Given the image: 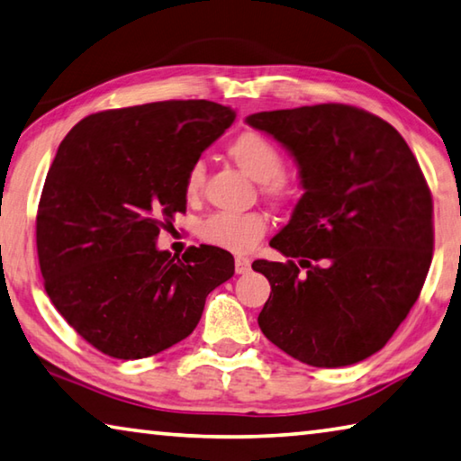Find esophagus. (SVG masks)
I'll list each match as a JSON object with an SVG mask.
<instances>
[{"mask_svg": "<svg viewBox=\"0 0 461 461\" xmlns=\"http://www.w3.org/2000/svg\"><path fill=\"white\" fill-rule=\"evenodd\" d=\"M251 269V259L249 257H237L235 259V271L239 273V276H245V273Z\"/></svg>", "mask_w": 461, "mask_h": 461, "instance_id": "obj_1", "label": "esophagus"}]
</instances>
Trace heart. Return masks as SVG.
<instances>
[{
    "mask_svg": "<svg viewBox=\"0 0 461 461\" xmlns=\"http://www.w3.org/2000/svg\"><path fill=\"white\" fill-rule=\"evenodd\" d=\"M229 156L253 180L263 182V190L276 200L295 196L294 184L287 180L285 158L267 137L257 131L237 135L229 145ZM204 180V167L200 161L192 164L184 177L185 198H196ZM267 232V218L259 212H214L198 226V235L208 245L232 253H245L259 243Z\"/></svg>",
    "mask_w": 461,
    "mask_h": 461,
    "instance_id": "heart-1",
    "label": "heart"
}]
</instances>
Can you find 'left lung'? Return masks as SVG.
Returning <instances> with one entry per match:
<instances>
[{"label": "left lung", "mask_w": 461, "mask_h": 461, "mask_svg": "<svg viewBox=\"0 0 461 461\" xmlns=\"http://www.w3.org/2000/svg\"><path fill=\"white\" fill-rule=\"evenodd\" d=\"M247 123L285 145L305 190L269 243L287 261L253 263L271 284L261 332L310 366L373 357L431 265L433 200L419 161L391 123L352 104L263 111Z\"/></svg>", "instance_id": "1"}]
</instances>
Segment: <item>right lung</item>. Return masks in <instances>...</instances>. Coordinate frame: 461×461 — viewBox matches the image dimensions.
Returning <instances> with one entry per match:
<instances>
[{
    "mask_svg": "<svg viewBox=\"0 0 461 461\" xmlns=\"http://www.w3.org/2000/svg\"><path fill=\"white\" fill-rule=\"evenodd\" d=\"M232 121L212 101H159L88 115L59 145L36 216L40 271L60 316L107 357L137 360L184 340L235 273L218 247L182 259L156 247L185 212L188 167Z\"/></svg>",
    "mask_w": 461,
    "mask_h": 461,
    "instance_id": "right-lung-1",
    "label": "right lung"
}]
</instances>
